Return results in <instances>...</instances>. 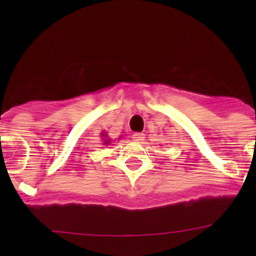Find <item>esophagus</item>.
Listing matches in <instances>:
<instances>
[{"label":"esophagus","mask_w":256,"mask_h":256,"mask_svg":"<svg viewBox=\"0 0 256 256\" xmlns=\"http://www.w3.org/2000/svg\"><path fill=\"white\" fill-rule=\"evenodd\" d=\"M132 138H134V141H136V142H142L144 138V134H142V132L134 134Z\"/></svg>","instance_id":"1"}]
</instances>
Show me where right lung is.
<instances>
[{
    "label": "right lung",
    "mask_w": 256,
    "mask_h": 256,
    "mask_svg": "<svg viewBox=\"0 0 256 256\" xmlns=\"http://www.w3.org/2000/svg\"><path fill=\"white\" fill-rule=\"evenodd\" d=\"M100 138H102V144H112V138H109V136H108V132H105V131H102V136H100Z\"/></svg>",
    "instance_id": "obj_1"
}]
</instances>
